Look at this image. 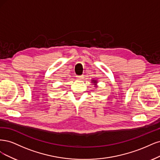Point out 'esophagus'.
Returning a JSON list of instances; mask_svg holds the SVG:
<instances>
[{
  "label": "esophagus",
  "instance_id": "34e87169",
  "mask_svg": "<svg viewBox=\"0 0 160 160\" xmlns=\"http://www.w3.org/2000/svg\"><path fill=\"white\" fill-rule=\"evenodd\" d=\"M76 78L78 80H82L83 78V76H76Z\"/></svg>",
  "mask_w": 160,
  "mask_h": 160
}]
</instances>
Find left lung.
<instances>
[{
  "mask_svg": "<svg viewBox=\"0 0 160 160\" xmlns=\"http://www.w3.org/2000/svg\"><path fill=\"white\" fill-rule=\"evenodd\" d=\"M92 83H93V84H94V86H96V87H97V86H97L98 82H97V80H92Z\"/></svg>",
  "mask_w": 160,
  "mask_h": 160,
  "instance_id": "obj_1",
  "label": "left lung"
}]
</instances>
